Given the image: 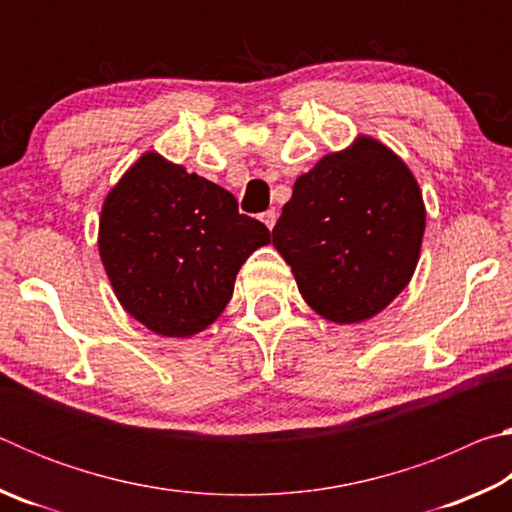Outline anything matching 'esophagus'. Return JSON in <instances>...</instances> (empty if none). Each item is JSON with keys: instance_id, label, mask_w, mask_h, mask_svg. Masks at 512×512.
<instances>
[{"instance_id": "34e87169", "label": "esophagus", "mask_w": 512, "mask_h": 512, "mask_svg": "<svg viewBox=\"0 0 512 512\" xmlns=\"http://www.w3.org/2000/svg\"><path fill=\"white\" fill-rule=\"evenodd\" d=\"M262 221H264V225H266L268 230H273V225H275V221H277L275 210H266V212L262 214Z\"/></svg>"}]
</instances>
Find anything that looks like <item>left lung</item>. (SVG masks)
Here are the masks:
<instances>
[{"instance_id": "1", "label": "left lung", "mask_w": 512, "mask_h": 512, "mask_svg": "<svg viewBox=\"0 0 512 512\" xmlns=\"http://www.w3.org/2000/svg\"><path fill=\"white\" fill-rule=\"evenodd\" d=\"M418 180L368 135L329 153L293 185L273 228L307 305L339 325L386 309L409 284L424 235Z\"/></svg>"}]
</instances>
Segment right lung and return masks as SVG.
Instances as JSON below:
<instances>
[{"label":"right lung","instance_id":"obj_1","mask_svg":"<svg viewBox=\"0 0 512 512\" xmlns=\"http://www.w3.org/2000/svg\"><path fill=\"white\" fill-rule=\"evenodd\" d=\"M271 244L237 198L185 167L144 153L103 201L99 255L128 314L160 336H194L235 291L239 268Z\"/></svg>","mask_w":512,"mask_h":512}]
</instances>
